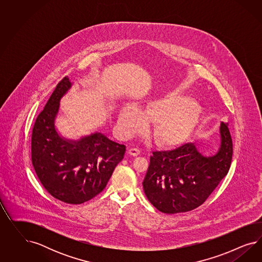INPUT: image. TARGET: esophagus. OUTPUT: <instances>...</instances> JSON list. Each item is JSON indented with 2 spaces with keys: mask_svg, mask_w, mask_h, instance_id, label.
<instances>
[{
  "mask_svg": "<svg viewBox=\"0 0 262 262\" xmlns=\"http://www.w3.org/2000/svg\"><path fill=\"white\" fill-rule=\"evenodd\" d=\"M140 150L139 149H136V148H132V149H129L128 151H127V154L129 155V156H133V157H137V156H139L140 155Z\"/></svg>",
  "mask_w": 262,
  "mask_h": 262,
  "instance_id": "1",
  "label": "esophagus"
}]
</instances>
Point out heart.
I'll return each mask as SVG.
<instances>
[{
	"mask_svg": "<svg viewBox=\"0 0 262 262\" xmlns=\"http://www.w3.org/2000/svg\"><path fill=\"white\" fill-rule=\"evenodd\" d=\"M202 118V106L188 96L165 92L151 98L141 107L126 103L121 107L117 124L118 135L129 138L151 120L156 141L164 146L183 142L197 128Z\"/></svg>",
	"mask_w": 262,
	"mask_h": 262,
	"instance_id": "b5f03b06",
	"label": "heart"
}]
</instances>
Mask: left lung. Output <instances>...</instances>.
I'll list each match as a JSON object with an SVG mask.
<instances>
[{
	"label": "left lung",
	"mask_w": 262,
	"mask_h": 262,
	"mask_svg": "<svg viewBox=\"0 0 262 262\" xmlns=\"http://www.w3.org/2000/svg\"><path fill=\"white\" fill-rule=\"evenodd\" d=\"M218 151L206 157L194 143L169 151H152L143 181L151 205L167 214L186 212L205 203L230 170L232 140L228 123L220 125Z\"/></svg>",
	"instance_id": "1"
}]
</instances>
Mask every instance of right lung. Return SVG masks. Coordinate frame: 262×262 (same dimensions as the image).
Here are the masks:
<instances>
[{
    "instance_id": "1",
    "label": "right lung",
    "mask_w": 262,
    "mask_h": 262,
    "mask_svg": "<svg viewBox=\"0 0 262 262\" xmlns=\"http://www.w3.org/2000/svg\"><path fill=\"white\" fill-rule=\"evenodd\" d=\"M72 88L61 79L40 112L32 128V162L44 188L66 204L79 205L106 186L115 167L124 159L126 146L96 132L68 139L56 126L60 100Z\"/></svg>"
}]
</instances>
